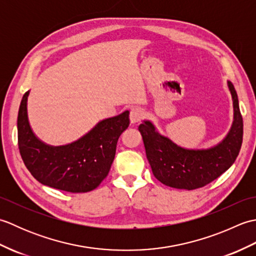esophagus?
<instances>
[{"instance_id": "esophagus-1", "label": "esophagus", "mask_w": 256, "mask_h": 256, "mask_svg": "<svg viewBox=\"0 0 256 256\" xmlns=\"http://www.w3.org/2000/svg\"><path fill=\"white\" fill-rule=\"evenodd\" d=\"M143 116V110L138 106H134L130 111V121L132 124H135L140 121V118Z\"/></svg>"}]
</instances>
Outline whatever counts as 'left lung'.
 <instances>
[{
  "label": "left lung",
  "instance_id": "1",
  "mask_svg": "<svg viewBox=\"0 0 256 256\" xmlns=\"http://www.w3.org/2000/svg\"><path fill=\"white\" fill-rule=\"evenodd\" d=\"M232 96L233 121L224 138L208 148H186L162 135L150 120L140 124L146 157L153 175L168 187L192 190L221 176L233 165L243 140V120L234 86L226 81Z\"/></svg>",
  "mask_w": 256,
  "mask_h": 256
}]
</instances>
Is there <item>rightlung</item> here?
<instances>
[{
	"instance_id": "add662e5",
	"label": "right lung",
	"mask_w": 256,
	"mask_h": 256,
	"mask_svg": "<svg viewBox=\"0 0 256 256\" xmlns=\"http://www.w3.org/2000/svg\"><path fill=\"white\" fill-rule=\"evenodd\" d=\"M27 91L18 116V148L25 166L36 180L68 192H88L104 179L116 156L121 134L128 128V111L104 118L72 143L46 144L32 132L27 116Z\"/></svg>"
}]
</instances>
